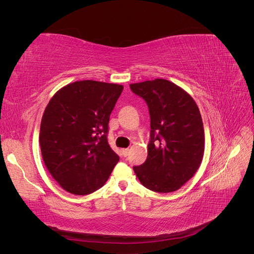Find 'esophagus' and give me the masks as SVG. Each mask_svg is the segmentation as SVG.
<instances>
[{
  "label": "esophagus",
  "instance_id": "1",
  "mask_svg": "<svg viewBox=\"0 0 254 254\" xmlns=\"http://www.w3.org/2000/svg\"><path fill=\"white\" fill-rule=\"evenodd\" d=\"M122 152H123V156L124 157H127L129 155L130 152V149L129 148H125V149H122Z\"/></svg>",
  "mask_w": 254,
  "mask_h": 254
}]
</instances>
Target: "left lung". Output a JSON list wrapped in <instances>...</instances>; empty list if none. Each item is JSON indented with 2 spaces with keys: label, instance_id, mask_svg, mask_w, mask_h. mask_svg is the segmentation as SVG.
<instances>
[{
  "label": "left lung",
  "instance_id": "8db88e82",
  "mask_svg": "<svg viewBox=\"0 0 254 254\" xmlns=\"http://www.w3.org/2000/svg\"><path fill=\"white\" fill-rule=\"evenodd\" d=\"M129 86L147 103L151 128L147 159L133 171L150 190H179L202 162L204 130L198 106L186 90L170 80L157 78Z\"/></svg>",
  "mask_w": 254,
  "mask_h": 254
}]
</instances>
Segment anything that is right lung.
I'll return each instance as SVG.
<instances>
[{
  "label": "right lung",
  "mask_w": 254,
  "mask_h": 254,
  "mask_svg": "<svg viewBox=\"0 0 254 254\" xmlns=\"http://www.w3.org/2000/svg\"><path fill=\"white\" fill-rule=\"evenodd\" d=\"M124 87L80 80L58 90L45 108L39 133L43 162L64 190L101 189L120 157L107 140L110 114Z\"/></svg>",
  "instance_id": "right-lung-1"
}]
</instances>
